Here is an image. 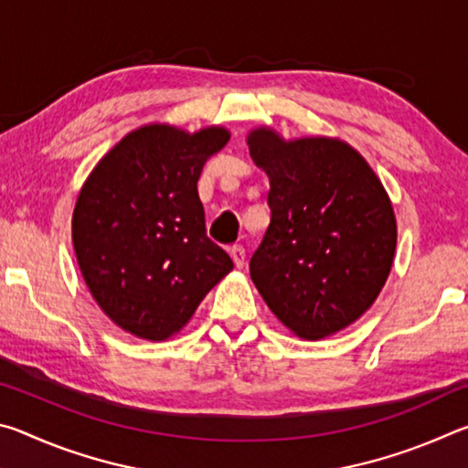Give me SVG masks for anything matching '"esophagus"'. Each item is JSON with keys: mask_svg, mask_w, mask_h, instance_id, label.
<instances>
[{"mask_svg": "<svg viewBox=\"0 0 468 468\" xmlns=\"http://www.w3.org/2000/svg\"><path fill=\"white\" fill-rule=\"evenodd\" d=\"M229 253H231L233 262L237 268H243L245 266V248L243 245H233L231 250H229Z\"/></svg>", "mask_w": 468, "mask_h": 468, "instance_id": "1", "label": "esophagus"}]
</instances>
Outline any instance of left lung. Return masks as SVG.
I'll list each match as a JSON object with an SVG mask.
<instances>
[{"instance_id":"1","label":"left lung","mask_w":468,"mask_h":468,"mask_svg":"<svg viewBox=\"0 0 468 468\" xmlns=\"http://www.w3.org/2000/svg\"><path fill=\"white\" fill-rule=\"evenodd\" d=\"M248 144L271 179V225L250 260L251 281L295 335H335L369 310L390 274V197L366 158L340 140L284 142L260 128Z\"/></svg>"}]
</instances>
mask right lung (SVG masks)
<instances>
[{"label":"right lung","mask_w":468,"mask_h":468,"mask_svg":"<svg viewBox=\"0 0 468 468\" xmlns=\"http://www.w3.org/2000/svg\"><path fill=\"white\" fill-rule=\"evenodd\" d=\"M229 132L144 125L94 167L72 239L86 284L117 326L165 340L192 318L233 260L206 235L197 179Z\"/></svg>","instance_id":"add662e5"}]
</instances>
